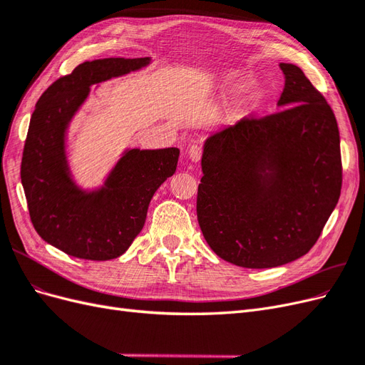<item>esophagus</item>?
Listing matches in <instances>:
<instances>
[{
  "instance_id": "34e87169",
  "label": "esophagus",
  "mask_w": 365,
  "mask_h": 365,
  "mask_svg": "<svg viewBox=\"0 0 365 365\" xmlns=\"http://www.w3.org/2000/svg\"><path fill=\"white\" fill-rule=\"evenodd\" d=\"M189 158L193 161V163H197L201 160V157H202V149H201V146H197V145H193V146H190L189 148Z\"/></svg>"
}]
</instances>
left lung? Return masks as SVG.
Returning a JSON list of instances; mask_svg holds the SVG:
<instances>
[{"label":"left lung","instance_id":"obj_1","mask_svg":"<svg viewBox=\"0 0 365 365\" xmlns=\"http://www.w3.org/2000/svg\"><path fill=\"white\" fill-rule=\"evenodd\" d=\"M280 68L279 113L242 118L204 143L197 222L210 248L242 268H274L304 256L341 193L332 108L297 65Z\"/></svg>","mask_w":365,"mask_h":365}]
</instances>
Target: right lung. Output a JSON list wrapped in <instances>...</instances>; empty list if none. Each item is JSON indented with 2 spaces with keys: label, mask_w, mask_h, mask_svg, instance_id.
Returning <instances> with one entry per match:
<instances>
[{
  "label": "right lung",
  "mask_w": 365,
  "mask_h": 365,
  "mask_svg": "<svg viewBox=\"0 0 365 365\" xmlns=\"http://www.w3.org/2000/svg\"><path fill=\"white\" fill-rule=\"evenodd\" d=\"M150 58L83 62L41 96L30 118L21 182L31 224L47 244L86 260L121 256L145 225L158 187L176 170L178 148L126 149L93 190L73 180L67 157L71 120L91 86L148 67Z\"/></svg>",
  "instance_id": "obj_1"
}]
</instances>
